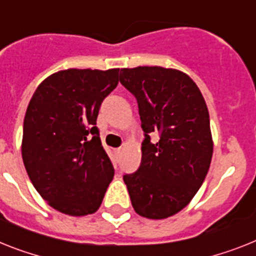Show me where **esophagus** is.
I'll return each mask as SVG.
<instances>
[{"instance_id":"obj_1","label":"esophagus","mask_w":256,"mask_h":256,"mask_svg":"<svg viewBox=\"0 0 256 256\" xmlns=\"http://www.w3.org/2000/svg\"><path fill=\"white\" fill-rule=\"evenodd\" d=\"M121 151H122V148H116V150H114V152H116V154H121Z\"/></svg>"}]
</instances>
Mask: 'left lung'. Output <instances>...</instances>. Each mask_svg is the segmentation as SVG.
<instances>
[{"instance_id":"1","label":"left lung","mask_w":256,"mask_h":256,"mask_svg":"<svg viewBox=\"0 0 256 256\" xmlns=\"http://www.w3.org/2000/svg\"><path fill=\"white\" fill-rule=\"evenodd\" d=\"M120 82L136 98L146 136L140 166L124 176L132 204L143 218H170L190 203L210 169L214 140L207 104L195 82L176 68H121ZM154 132L156 142L149 136Z\"/></svg>"}]
</instances>
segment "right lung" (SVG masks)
Returning <instances> with one entry per match:
<instances>
[{
    "mask_svg": "<svg viewBox=\"0 0 256 256\" xmlns=\"http://www.w3.org/2000/svg\"><path fill=\"white\" fill-rule=\"evenodd\" d=\"M120 68H68L49 75L23 122L22 158L34 188L57 211L95 214L114 176L96 118Z\"/></svg>",
    "mask_w": 256,
    "mask_h": 256,
    "instance_id": "obj_1",
    "label": "right lung"
}]
</instances>
